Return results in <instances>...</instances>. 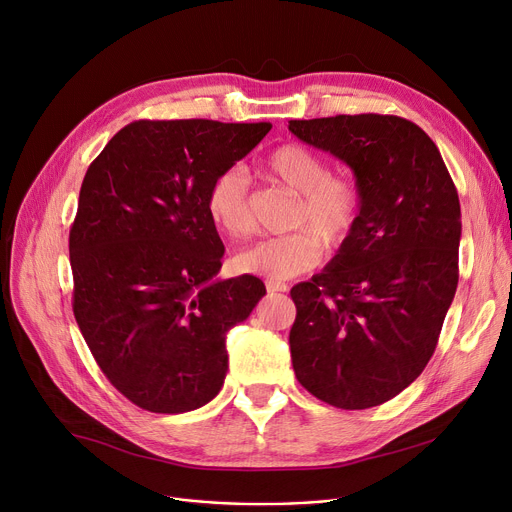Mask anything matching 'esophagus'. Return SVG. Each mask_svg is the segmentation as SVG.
Listing matches in <instances>:
<instances>
[{"label": "esophagus", "mask_w": 512, "mask_h": 512, "mask_svg": "<svg viewBox=\"0 0 512 512\" xmlns=\"http://www.w3.org/2000/svg\"><path fill=\"white\" fill-rule=\"evenodd\" d=\"M265 288H267V292H286L288 290V286L284 282H274V280H267Z\"/></svg>", "instance_id": "obj_1"}]
</instances>
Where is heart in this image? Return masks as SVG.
<instances>
[{"label": "heart", "instance_id": "heart-1", "mask_svg": "<svg viewBox=\"0 0 512 512\" xmlns=\"http://www.w3.org/2000/svg\"><path fill=\"white\" fill-rule=\"evenodd\" d=\"M261 172L299 195L290 220L299 230L242 249L234 257L236 272L290 280L313 270L324 257V242L328 249H340L351 240L363 201L353 178L332 176L328 161L299 143L276 147L263 159ZM205 209L211 224L226 236H247L253 228L247 172L230 166L215 174L207 186Z\"/></svg>", "mask_w": 512, "mask_h": 512}]
</instances>
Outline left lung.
<instances>
[{
  "instance_id": "1",
  "label": "left lung",
  "mask_w": 512,
  "mask_h": 512,
  "mask_svg": "<svg viewBox=\"0 0 512 512\" xmlns=\"http://www.w3.org/2000/svg\"><path fill=\"white\" fill-rule=\"evenodd\" d=\"M288 130L344 161L363 199L351 240L290 290L292 367L332 407H378L436 351L459 284V195L436 143L405 118L290 120Z\"/></svg>"
}]
</instances>
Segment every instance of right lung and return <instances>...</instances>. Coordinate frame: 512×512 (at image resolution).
Returning <instances> with one entry per match:
<instances>
[{
  "label": "right lung",
  "mask_w": 512,
  "mask_h": 512,
  "mask_svg": "<svg viewBox=\"0 0 512 512\" xmlns=\"http://www.w3.org/2000/svg\"><path fill=\"white\" fill-rule=\"evenodd\" d=\"M270 130L139 120L85 174L70 228L74 317L105 378L145 411L186 413L218 396L226 334L265 294L255 276L215 278L224 245L205 193Z\"/></svg>",
  "instance_id": "obj_1"
}]
</instances>
